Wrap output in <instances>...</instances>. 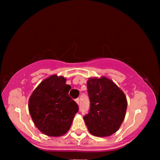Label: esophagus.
Returning a JSON list of instances; mask_svg holds the SVG:
<instances>
[{
	"label": "esophagus",
	"mask_w": 160,
	"mask_h": 160,
	"mask_svg": "<svg viewBox=\"0 0 160 160\" xmlns=\"http://www.w3.org/2000/svg\"><path fill=\"white\" fill-rule=\"evenodd\" d=\"M75 102H76V103H77L78 105H80V99L79 98H78V99H75Z\"/></svg>",
	"instance_id": "1"
}]
</instances>
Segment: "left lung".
Here are the masks:
<instances>
[{
	"label": "left lung",
	"mask_w": 160,
	"mask_h": 160,
	"mask_svg": "<svg viewBox=\"0 0 160 160\" xmlns=\"http://www.w3.org/2000/svg\"><path fill=\"white\" fill-rule=\"evenodd\" d=\"M87 85L90 109L83 118L86 126L93 135L109 136L118 131L125 118V94L106 77L89 78Z\"/></svg>",
	"instance_id": "1"
}]
</instances>
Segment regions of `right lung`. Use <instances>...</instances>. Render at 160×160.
Returning a JSON list of instances; mask_svg holds the SVG:
<instances>
[{"label":"right lung","instance_id":"right-lung-1","mask_svg":"<svg viewBox=\"0 0 160 160\" xmlns=\"http://www.w3.org/2000/svg\"><path fill=\"white\" fill-rule=\"evenodd\" d=\"M63 76L53 75L37 87L29 99V112L37 128L48 136L68 131L79 109L69 96L71 87Z\"/></svg>","mask_w":160,"mask_h":160}]
</instances>
